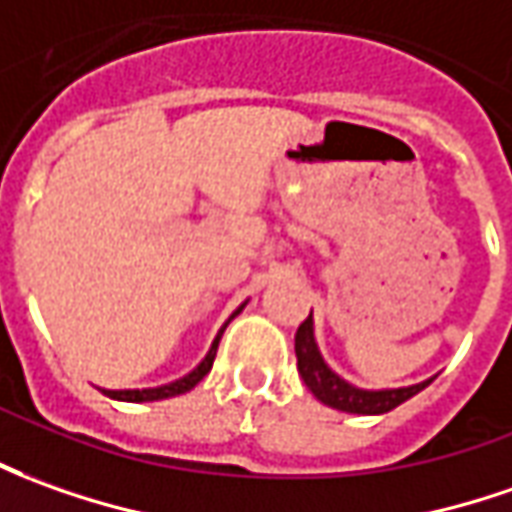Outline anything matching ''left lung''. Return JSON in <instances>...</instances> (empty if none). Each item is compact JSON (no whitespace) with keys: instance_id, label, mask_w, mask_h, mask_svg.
Instances as JSON below:
<instances>
[{"instance_id":"left-lung-1","label":"left lung","mask_w":512,"mask_h":512,"mask_svg":"<svg viewBox=\"0 0 512 512\" xmlns=\"http://www.w3.org/2000/svg\"><path fill=\"white\" fill-rule=\"evenodd\" d=\"M295 357H298V373H301L303 384L312 390L317 401H323L331 410L354 412V415H382V412L396 410L398 404L418 396L424 387L432 384V379H426V382L393 387V390H362V387H354L351 382L340 379L317 351L312 312L295 331Z\"/></svg>"}]
</instances>
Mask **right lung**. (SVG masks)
I'll return each mask as SVG.
<instances>
[{
    "label": "right lung",
    "instance_id": "right-lung-1",
    "mask_svg": "<svg viewBox=\"0 0 512 512\" xmlns=\"http://www.w3.org/2000/svg\"><path fill=\"white\" fill-rule=\"evenodd\" d=\"M245 306V303H242ZM242 306L236 309L234 315H239L242 312ZM231 315V317H234ZM217 345H220V334H217V340L211 343L209 354H206V359L197 365L192 373H186L183 379H175V382L169 384H161V387H144V390H102L108 398H116V401H130V404H142V401H161V398H172V396H181V393H189L192 387H195L206 373L211 370V365H214V357H217Z\"/></svg>",
    "mask_w": 512,
    "mask_h": 512
}]
</instances>
